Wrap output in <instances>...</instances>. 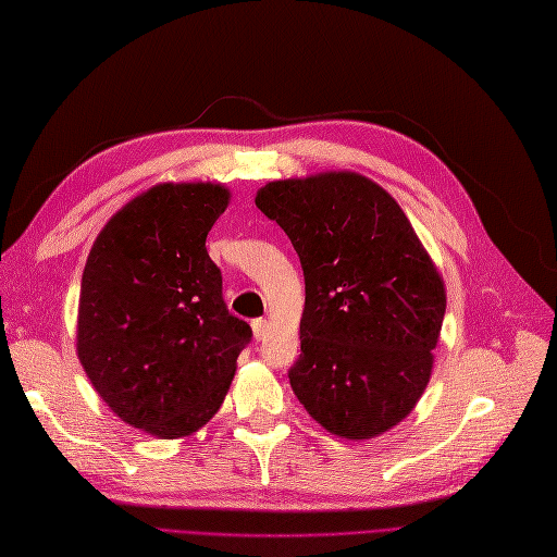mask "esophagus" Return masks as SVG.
I'll list each match as a JSON object with an SVG mask.
<instances>
[{"label": "esophagus", "mask_w": 557, "mask_h": 557, "mask_svg": "<svg viewBox=\"0 0 557 557\" xmlns=\"http://www.w3.org/2000/svg\"><path fill=\"white\" fill-rule=\"evenodd\" d=\"M267 320L264 318H256L252 320V334H256V339L260 342V339H264V334H267Z\"/></svg>", "instance_id": "esophagus-1"}]
</instances>
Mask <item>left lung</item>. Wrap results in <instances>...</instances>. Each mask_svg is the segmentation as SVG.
I'll list each match as a JSON object with an SVG mask.
<instances>
[{
	"instance_id": "obj_1",
	"label": "left lung",
	"mask_w": 557,
	"mask_h": 557,
	"mask_svg": "<svg viewBox=\"0 0 557 557\" xmlns=\"http://www.w3.org/2000/svg\"><path fill=\"white\" fill-rule=\"evenodd\" d=\"M256 205L305 269L293 393L344 440L391 430L425 391L446 313L444 281L409 218L352 172L272 181Z\"/></svg>"
}]
</instances>
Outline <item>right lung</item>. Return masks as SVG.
I'll return each mask as SVG.
<instances>
[{"mask_svg":"<svg viewBox=\"0 0 557 557\" xmlns=\"http://www.w3.org/2000/svg\"><path fill=\"white\" fill-rule=\"evenodd\" d=\"M227 205L223 185L160 183L111 218L83 269L78 360L117 418L162 440L209 423L252 336L207 252Z\"/></svg>","mask_w":557,"mask_h":557,"instance_id":"add662e5","label":"right lung"}]
</instances>
